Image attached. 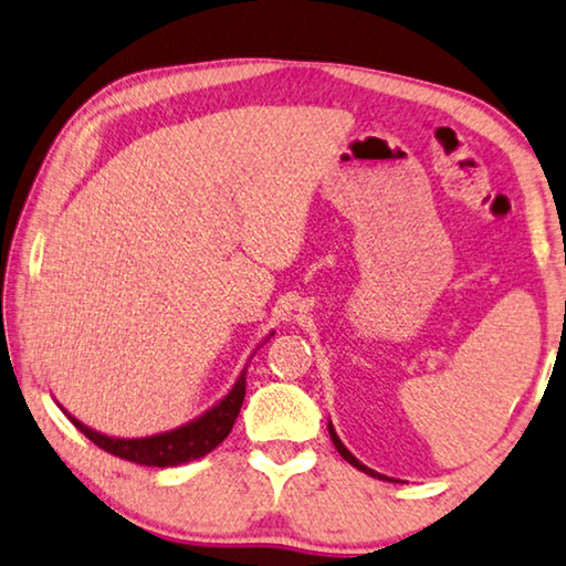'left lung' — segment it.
Masks as SVG:
<instances>
[{"label": "left lung", "instance_id": "1", "mask_svg": "<svg viewBox=\"0 0 566 566\" xmlns=\"http://www.w3.org/2000/svg\"><path fill=\"white\" fill-rule=\"evenodd\" d=\"M327 430H329V438H332V443H335V448H337V453H339V455H343V459H345V461H347L349 465H355V469H357V471H363V473H367V476H373V479L392 481V479H388V476H382V473H378V471H373V469H367V465H365V463H360V461H357V459H355V455L347 451V448H345V443H343V441H339V436H337V430H335V426H332V420H329V423H327Z\"/></svg>", "mask_w": 566, "mask_h": 566}]
</instances>
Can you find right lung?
<instances>
[{
    "label": "right lung",
    "instance_id": "right-lung-1",
    "mask_svg": "<svg viewBox=\"0 0 566 566\" xmlns=\"http://www.w3.org/2000/svg\"><path fill=\"white\" fill-rule=\"evenodd\" d=\"M274 332H269L266 339H272ZM264 339V343H266ZM247 396V367L241 370L237 382L231 385V390L223 396L219 402H213L209 410H203L199 418L188 420V423L178 426L174 430H164V433L146 436V438H118L107 436L101 430L90 428L80 423L75 416L62 408V412L73 420V426L85 433L90 441L97 448H103L111 455H118V459L140 463V465H154V469H170V465H181L188 461L203 459L206 453H211L223 438L231 433L234 428V420L241 410V402Z\"/></svg>",
    "mask_w": 566,
    "mask_h": 566
}]
</instances>
